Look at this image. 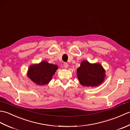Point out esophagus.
<instances>
[{"label":"esophagus","mask_w":130,"mask_h":130,"mask_svg":"<svg viewBox=\"0 0 130 130\" xmlns=\"http://www.w3.org/2000/svg\"><path fill=\"white\" fill-rule=\"evenodd\" d=\"M69 67V64L68 63H66L65 62L64 63H63V67H64L65 69H67Z\"/></svg>","instance_id":"1"}]
</instances>
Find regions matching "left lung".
Wrapping results in <instances>:
<instances>
[{
  "instance_id": "left-lung-1",
  "label": "left lung",
  "mask_w": 130,
  "mask_h": 130,
  "mask_svg": "<svg viewBox=\"0 0 130 130\" xmlns=\"http://www.w3.org/2000/svg\"><path fill=\"white\" fill-rule=\"evenodd\" d=\"M77 77L83 86L96 87L101 85L106 78V71L99 63H90L83 60L77 69Z\"/></svg>"
}]
</instances>
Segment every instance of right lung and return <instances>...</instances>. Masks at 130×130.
<instances>
[{
    "label": "right lung",
    "mask_w": 130,
    "mask_h": 130,
    "mask_svg": "<svg viewBox=\"0 0 130 130\" xmlns=\"http://www.w3.org/2000/svg\"><path fill=\"white\" fill-rule=\"evenodd\" d=\"M56 65L50 63L46 60L35 63L29 67L27 75L29 79L38 85H46L50 82L57 70Z\"/></svg>",
    "instance_id": "1"
}]
</instances>
